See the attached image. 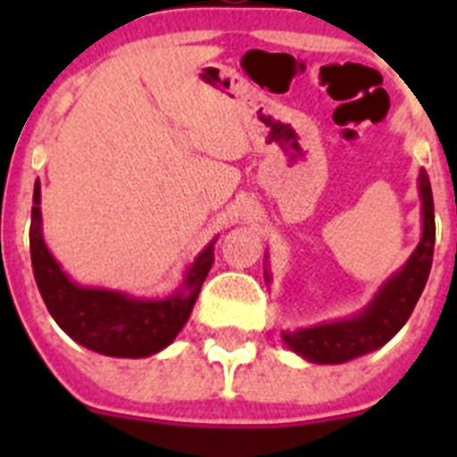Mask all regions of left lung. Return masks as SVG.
<instances>
[{"label":"left lung","instance_id":"left-lung-1","mask_svg":"<svg viewBox=\"0 0 457 457\" xmlns=\"http://www.w3.org/2000/svg\"><path fill=\"white\" fill-rule=\"evenodd\" d=\"M419 194H421L423 233L417 249L407 258L394 277L382 284L370 304L359 316L348 320H334L325 325L306 327L297 332H284V341L293 353L313 364H343L354 357L382 348L386 341L401 332L407 318L417 306L426 288L435 252V205L428 173L419 171ZM270 281V274L265 272Z\"/></svg>","mask_w":457,"mask_h":457}]
</instances>
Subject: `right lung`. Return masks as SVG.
<instances>
[{"label": "right lung", "mask_w": 457, "mask_h": 457, "mask_svg": "<svg viewBox=\"0 0 457 457\" xmlns=\"http://www.w3.org/2000/svg\"><path fill=\"white\" fill-rule=\"evenodd\" d=\"M215 240L194 258L179 293L164 300H137L107 288H84L66 277L47 249L40 228V183L34 185L29 249L31 268L50 316L63 332L107 357H148L179 337L215 261Z\"/></svg>", "instance_id": "1"}]
</instances>
